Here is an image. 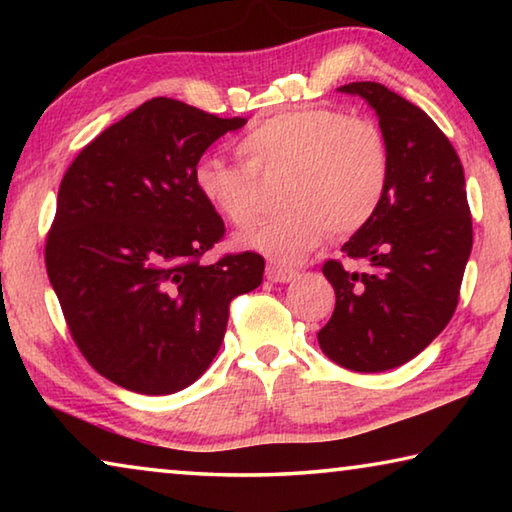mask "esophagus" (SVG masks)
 I'll list each match as a JSON object with an SVG mask.
<instances>
[{"label":"esophagus","instance_id":"esophagus-1","mask_svg":"<svg viewBox=\"0 0 512 512\" xmlns=\"http://www.w3.org/2000/svg\"><path fill=\"white\" fill-rule=\"evenodd\" d=\"M266 277L271 282L287 284V282L296 280L298 271H296V268H289V266H266Z\"/></svg>","mask_w":512,"mask_h":512}]
</instances>
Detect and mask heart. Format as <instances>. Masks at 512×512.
Returning <instances> with one entry per match:
<instances>
[{
  "label": "heart",
  "mask_w": 512,
  "mask_h": 512,
  "mask_svg": "<svg viewBox=\"0 0 512 512\" xmlns=\"http://www.w3.org/2000/svg\"><path fill=\"white\" fill-rule=\"evenodd\" d=\"M244 164L216 155L194 164L192 183L201 201L237 228L262 205L255 173H284L287 210L241 232L237 244L280 264L300 262L327 230L334 237L359 232L377 214L391 178V153L381 128L366 117L334 108L277 112L241 137Z\"/></svg>",
  "instance_id": "obj_1"
}]
</instances>
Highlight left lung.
Returning <instances> with one entry per match:
<instances>
[{
  "label": "left lung",
  "instance_id": "1",
  "mask_svg": "<svg viewBox=\"0 0 512 512\" xmlns=\"http://www.w3.org/2000/svg\"><path fill=\"white\" fill-rule=\"evenodd\" d=\"M379 117L391 153L386 196L372 221L343 244L363 273L329 259L336 293L318 332L327 359L354 372H384L427 348L454 316L472 253L463 164L427 112L381 83H348Z\"/></svg>",
  "mask_w": 512,
  "mask_h": 512
}]
</instances>
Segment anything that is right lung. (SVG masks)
Instances as JSON below:
<instances>
[{"instance_id": "1", "label": "right lung", "mask_w": 512, "mask_h": 512, "mask_svg": "<svg viewBox=\"0 0 512 512\" xmlns=\"http://www.w3.org/2000/svg\"><path fill=\"white\" fill-rule=\"evenodd\" d=\"M246 121L151 99L94 137L60 183L49 282L83 357L126 391L194 384L221 348L230 300L262 284L257 253L198 264L225 228L196 194L194 164Z\"/></svg>"}]
</instances>
